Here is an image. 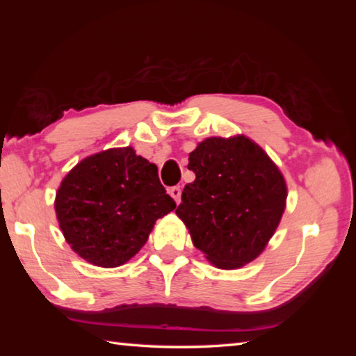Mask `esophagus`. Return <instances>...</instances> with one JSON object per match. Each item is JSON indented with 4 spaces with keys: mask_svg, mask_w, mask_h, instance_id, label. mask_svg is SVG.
Segmentation results:
<instances>
[{
    "mask_svg": "<svg viewBox=\"0 0 356 356\" xmlns=\"http://www.w3.org/2000/svg\"><path fill=\"white\" fill-rule=\"evenodd\" d=\"M170 195L174 197V201L179 204L180 197H182V188H180V186H172V188L170 190Z\"/></svg>",
    "mask_w": 356,
    "mask_h": 356,
    "instance_id": "obj_1",
    "label": "esophagus"
}]
</instances>
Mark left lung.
<instances>
[{"mask_svg":"<svg viewBox=\"0 0 356 356\" xmlns=\"http://www.w3.org/2000/svg\"><path fill=\"white\" fill-rule=\"evenodd\" d=\"M196 174L176 213L191 240L220 268L261 254L286 207L287 188L264 150L245 136L207 138L190 154Z\"/></svg>","mask_w":356,"mask_h":356,"instance_id":"obj_1","label":"left lung"}]
</instances>
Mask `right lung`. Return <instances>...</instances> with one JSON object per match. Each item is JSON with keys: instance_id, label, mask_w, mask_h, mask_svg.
<instances>
[{"instance_id": "obj_1", "label": "right lung", "mask_w": 356, "mask_h": 356, "mask_svg": "<svg viewBox=\"0 0 356 356\" xmlns=\"http://www.w3.org/2000/svg\"><path fill=\"white\" fill-rule=\"evenodd\" d=\"M56 216L72 250L99 267H119L147 242L155 221L176 209L156 166L131 147L80 161L56 193Z\"/></svg>"}]
</instances>
